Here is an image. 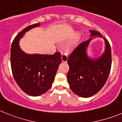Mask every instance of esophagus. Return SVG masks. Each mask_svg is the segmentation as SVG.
Returning <instances> with one entry per match:
<instances>
[{"instance_id":"34e87169","label":"esophagus","mask_w":122,"mask_h":122,"mask_svg":"<svg viewBox=\"0 0 122 122\" xmlns=\"http://www.w3.org/2000/svg\"><path fill=\"white\" fill-rule=\"evenodd\" d=\"M61 61L63 62H66L67 61V56L66 54L62 53L61 55Z\"/></svg>"}]
</instances>
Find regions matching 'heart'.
<instances>
[{"label":"heart","instance_id":"b5f03b06","mask_svg":"<svg viewBox=\"0 0 122 122\" xmlns=\"http://www.w3.org/2000/svg\"><path fill=\"white\" fill-rule=\"evenodd\" d=\"M79 36H80L79 33H76V34L74 35L72 40V41H71V42H70L68 44H67V46H66V49L68 50H70L72 49V48L73 46H74V43H75V42H76V41L77 40V39L79 37Z\"/></svg>","mask_w":122,"mask_h":122}]
</instances>
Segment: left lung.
<instances>
[{
    "instance_id": "left-lung-1",
    "label": "left lung",
    "mask_w": 122,
    "mask_h": 122,
    "mask_svg": "<svg viewBox=\"0 0 122 122\" xmlns=\"http://www.w3.org/2000/svg\"><path fill=\"white\" fill-rule=\"evenodd\" d=\"M90 37L77 46L67 59L69 70L67 77L71 90L76 95L88 98L103 87L109 75L112 62L111 46L105 37L96 30H90ZM96 37L103 38L105 49L101 56L92 58L87 54L89 42Z\"/></svg>"
}]
</instances>
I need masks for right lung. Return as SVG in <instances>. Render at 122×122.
<instances>
[{"label":"right lung","instance_id":"right-lung-1","mask_svg":"<svg viewBox=\"0 0 122 122\" xmlns=\"http://www.w3.org/2000/svg\"><path fill=\"white\" fill-rule=\"evenodd\" d=\"M40 26V23L24 28L16 36L11 47L13 76L20 88L27 95L38 96L51 88L61 64V54H28L21 50L20 41L26 32Z\"/></svg>","mask_w":122,"mask_h":122}]
</instances>
